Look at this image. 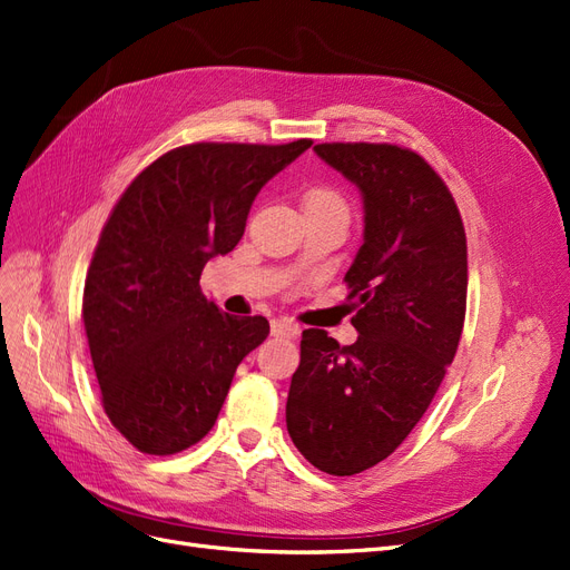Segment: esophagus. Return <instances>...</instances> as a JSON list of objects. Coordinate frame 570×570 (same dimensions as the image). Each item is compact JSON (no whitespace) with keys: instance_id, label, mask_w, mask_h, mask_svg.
<instances>
[{"instance_id":"esophagus-1","label":"esophagus","mask_w":570,"mask_h":570,"mask_svg":"<svg viewBox=\"0 0 570 570\" xmlns=\"http://www.w3.org/2000/svg\"><path fill=\"white\" fill-rule=\"evenodd\" d=\"M272 335H277V338H298L301 326L286 317L272 320Z\"/></svg>"}]
</instances>
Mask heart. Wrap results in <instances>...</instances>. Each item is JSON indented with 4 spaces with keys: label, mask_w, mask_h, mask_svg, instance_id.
<instances>
[{
    "label": "heart",
    "mask_w": 570,
    "mask_h": 570,
    "mask_svg": "<svg viewBox=\"0 0 570 570\" xmlns=\"http://www.w3.org/2000/svg\"><path fill=\"white\" fill-rule=\"evenodd\" d=\"M307 204H335V206L345 208V202H343L341 193H338V189H333V187H312L309 193L305 195V206Z\"/></svg>",
    "instance_id": "1"
}]
</instances>
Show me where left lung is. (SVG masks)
Returning a JSON list of instances; mask_svg holds the SVG:
<instances>
[{
    "label": "left lung",
    "instance_id": "left-lung-1",
    "mask_svg": "<svg viewBox=\"0 0 570 570\" xmlns=\"http://www.w3.org/2000/svg\"><path fill=\"white\" fill-rule=\"evenodd\" d=\"M360 187L364 244L345 274L360 338L303 331L286 428L314 468L360 474L411 434L453 362L468 307V237L446 183L409 147L322 142Z\"/></svg>",
    "mask_w": 570,
    "mask_h": 570
}]
</instances>
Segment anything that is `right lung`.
<instances>
[{
	"mask_svg": "<svg viewBox=\"0 0 570 570\" xmlns=\"http://www.w3.org/2000/svg\"><path fill=\"white\" fill-rule=\"evenodd\" d=\"M286 145L193 142L131 180L105 223L83 284L100 402L147 455H174L208 434L265 317H232L199 286L204 265L244 235L261 187L301 157Z\"/></svg>",
	"mask_w": 570,
	"mask_h": 570,
	"instance_id": "obj_1",
	"label": "right lung"
}]
</instances>
